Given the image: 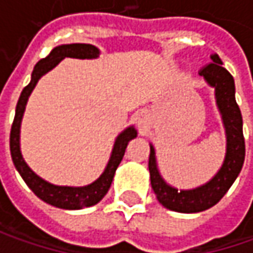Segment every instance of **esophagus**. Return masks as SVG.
I'll list each match as a JSON object with an SVG mask.
<instances>
[{
	"mask_svg": "<svg viewBox=\"0 0 253 253\" xmlns=\"http://www.w3.org/2000/svg\"><path fill=\"white\" fill-rule=\"evenodd\" d=\"M138 125H139V128H141V131L145 129V125H146V121H148V112L146 111H141L138 114Z\"/></svg>",
	"mask_w": 253,
	"mask_h": 253,
	"instance_id": "esophagus-1",
	"label": "esophagus"
}]
</instances>
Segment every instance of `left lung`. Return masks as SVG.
Segmentation results:
<instances>
[{
	"mask_svg": "<svg viewBox=\"0 0 253 253\" xmlns=\"http://www.w3.org/2000/svg\"><path fill=\"white\" fill-rule=\"evenodd\" d=\"M211 60L212 63L204 66L199 73L215 90V102L225 128L227 152L218 173L209 183L200 187L179 191L162 179L156 165L155 148L151 145L149 173L152 189L163 207L177 212H200L215 206L238 177L245 161L242 115L235 100L234 77L229 74L227 69L222 67V62L218 54H211Z\"/></svg>",
	"mask_w": 253,
	"mask_h": 253,
	"instance_id": "8db88e82",
	"label": "left lung"
}]
</instances>
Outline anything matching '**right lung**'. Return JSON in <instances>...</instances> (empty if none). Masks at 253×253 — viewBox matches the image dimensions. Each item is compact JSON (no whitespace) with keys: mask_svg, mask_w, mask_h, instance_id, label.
Wrapping results in <instances>:
<instances>
[{"mask_svg":"<svg viewBox=\"0 0 253 253\" xmlns=\"http://www.w3.org/2000/svg\"><path fill=\"white\" fill-rule=\"evenodd\" d=\"M98 54H100V50L95 46L88 43H70L56 46L44 59H41L36 63L34 72H32L31 83L22 90L21 97L16 104L15 118L12 126H11V135H9V149H11L12 162H14L16 170L19 171V174L22 176V179L25 180V183L28 184V187L32 190L39 199L43 200L44 203L54 206V207H59V209L80 210L94 206L98 201H101L102 197L107 194V191L111 187L115 170L121 163L125 149L128 146V142L136 138V129L133 126H129L117 136L107 168L102 171L101 176L95 181H92L91 184L84 186V187L54 186V184L47 183L46 180L41 179L36 173H34L22 158L21 148H19V129H21V121L24 117L25 105H26L28 98L35 88L36 83L39 82V79L43 74L47 73L49 70L56 67L64 57L95 59V57H98Z\"/></svg>","mask_w":253,"mask_h":253,"instance_id":"obj_1","label":"right lung"}]
</instances>
